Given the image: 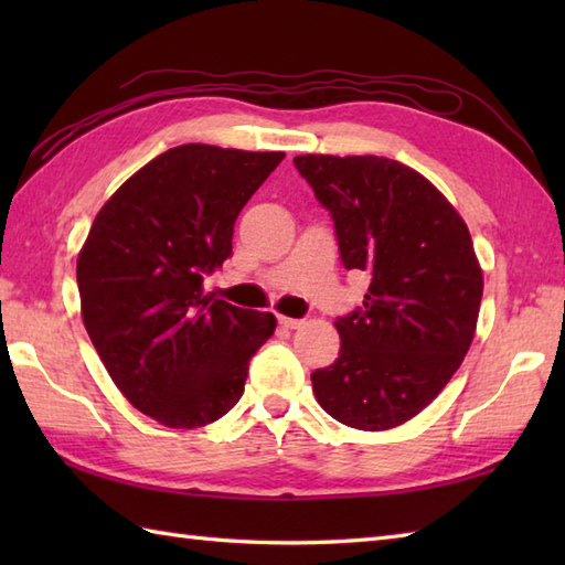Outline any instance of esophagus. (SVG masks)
Listing matches in <instances>:
<instances>
[{
	"label": "esophagus",
	"mask_w": 565,
	"mask_h": 565,
	"mask_svg": "<svg viewBox=\"0 0 565 565\" xmlns=\"http://www.w3.org/2000/svg\"><path fill=\"white\" fill-rule=\"evenodd\" d=\"M279 326L284 328V330H298L303 326V320H298V318H286V316H279Z\"/></svg>",
	"instance_id": "34e87169"
}]
</instances>
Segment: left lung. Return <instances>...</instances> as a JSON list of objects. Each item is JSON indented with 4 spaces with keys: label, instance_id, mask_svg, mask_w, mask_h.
<instances>
[{
    "label": "left lung",
    "instance_id": "8db88e82",
    "mask_svg": "<svg viewBox=\"0 0 565 565\" xmlns=\"http://www.w3.org/2000/svg\"><path fill=\"white\" fill-rule=\"evenodd\" d=\"M334 221L347 269L369 271L364 308L334 326L340 356L310 374L347 427H398L437 398L473 342L483 271L471 233L435 184L376 154H298Z\"/></svg>",
    "mask_w": 565,
    "mask_h": 565
}]
</instances>
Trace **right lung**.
<instances>
[{"mask_svg":"<svg viewBox=\"0 0 565 565\" xmlns=\"http://www.w3.org/2000/svg\"><path fill=\"white\" fill-rule=\"evenodd\" d=\"M284 152L189 142L150 160L104 203L77 257L82 320L128 403L172 429L239 401L276 318L203 294L233 255V225Z\"/></svg>","mask_w":565,"mask_h":565,"instance_id":"1","label":"right lung"}]
</instances>
